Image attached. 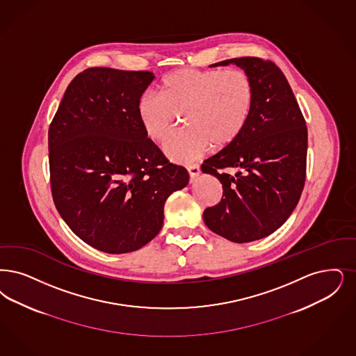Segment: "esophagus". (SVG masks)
I'll return each instance as SVG.
<instances>
[{
	"mask_svg": "<svg viewBox=\"0 0 356 356\" xmlns=\"http://www.w3.org/2000/svg\"><path fill=\"white\" fill-rule=\"evenodd\" d=\"M186 170H188V173H189V176H191V179H195V177H197L200 175V165L199 164H191V165H188L186 167Z\"/></svg>",
	"mask_w": 356,
	"mask_h": 356,
	"instance_id": "esophagus-1",
	"label": "esophagus"
}]
</instances>
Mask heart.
Masks as SVG:
<instances>
[{
	"instance_id": "1",
	"label": "heart",
	"mask_w": 356,
	"mask_h": 356,
	"mask_svg": "<svg viewBox=\"0 0 356 356\" xmlns=\"http://www.w3.org/2000/svg\"><path fill=\"white\" fill-rule=\"evenodd\" d=\"M159 95L144 92L136 102V116L144 135L163 142L179 115L186 127L172 135L164 152L173 161L188 163L237 142L253 114L256 90L250 75L233 69H180L165 75Z\"/></svg>"
}]
</instances>
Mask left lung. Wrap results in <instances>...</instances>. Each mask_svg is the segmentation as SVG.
<instances>
[{
	"label": "left lung",
	"mask_w": 356,
	"mask_h": 356,
	"mask_svg": "<svg viewBox=\"0 0 356 356\" xmlns=\"http://www.w3.org/2000/svg\"><path fill=\"white\" fill-rule=\"evenodd\" d=\"M236 65L254 83L253 114L241 138L209 157L201 171L222 184V199L204 211V222L229 241H257L281 228L298 204L306 179L307 128L284 72L270 60L242 57ZM224 169H237L229 175Z\"/></svg>",
	"instance_id": "obj_1"
}]
</instances>
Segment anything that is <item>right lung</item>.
I'll return each instance as SVG.
<instances>
[{"instance_id": "obj_1", "label": "right lung", "mask_w": 356, "mask_h": 356, "mask_svg": "<svg viewBox=\"0 0 356 356\" xmlns=\"http://www.w3.org/2000/svg\"><path fill=\"white\" fill-rule=\"evenodd\" d=\"M155 75L91 67L66 88L49 128L50 184L69 228L104 253L155 238L164 204L189 181L143 132L136 102Z\"/></svg>"}]
</instances>
